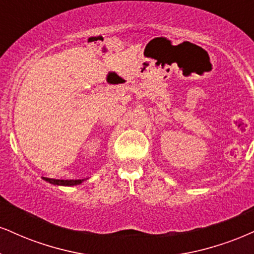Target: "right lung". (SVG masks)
I'll return each mask as SVG.
<instances>
[{"label":"right lung","mask_w":254,"mask_h":254,"mask_svg":"<svg viewBox=\"0 0 254 254\" xmlns=\"http://www.w3.org/2000/svg\"><path fill=\"white\" fill-rule=\"evenodd\" d=\"M46 182L51 183L54 186H66V187H72V186L80 185L82 181L87 179H81V180H56V179H48V177H42Z\"/></svg>","instance_id":"1"}]
</instances>
